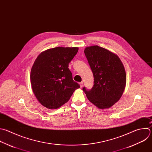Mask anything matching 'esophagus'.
<instances>
[{
    "mask_svg": "<svg viewBox=\"0 0 152 152\" xmlns=\"http://www.w3.org/2000/svg\"><path fill=\"white\" fill-rule=\"evenodd\" d=\"M79 84H80V88H83V83L82 82H80V83H79Z\"/></svg>",
    "mask_w": 152,
    "mask_h": 152,
    "instance_id": "obj_1",
    "label": "esophagus"
}]
</instances>
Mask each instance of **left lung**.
<instances>
[{
	"label": "left lung",
	"instance_id": "left-lung-1",
	"mask_svg": "<svg viewBox=\"0 0 152 152\" xmlns=\"http://www.w3.org/2000/svg\"><path fill=\"white\" fill-rule=\"evenodd\" d=\"M85 56L94 76L91 90L83 91L90 102L101 109L113 106L124 91L126 76L124 66L115 53L98 45L86 47Z\"/></svg>",
	"mask_w": 152,
	"mask_h": 152
}]
</instances>
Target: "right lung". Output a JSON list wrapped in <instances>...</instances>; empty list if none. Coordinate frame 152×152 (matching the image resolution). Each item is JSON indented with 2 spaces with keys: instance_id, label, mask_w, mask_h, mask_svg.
<instances>
[{
  "instance_id": "add662e5",
  "label": "right lung",
  "mask_w": 152,
  "mask_h": 152,
  "mask_svg": "<svg viewBox=\"0 0 152 152\" xmlns=\"http://www.w3.org/2000/svg\"><path fill=\"white\" fill-rule=\"evenodd\" d=\"M78 47H56L41 53L31 67L30 80L39 102L49 109H57L70 99L80 85L73 80L69 64Z\"/></svg>"
}]
</instances>
